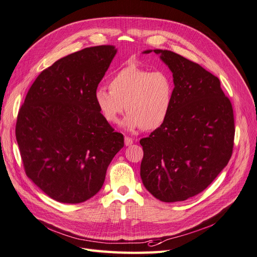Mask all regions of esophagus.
Returning <instances> with one entry per match:
<instances>
[{
  "mask_svg": "<svg viewBox=\"0 0 257 257\" xmlns=\"http://www.w3.org/2000/svg\"><path fill=\"white\" fill-rule=\"evenodd\" d=\"M134 144V140H132L131 138H129V137H125V145L126 146H130V145H132Z\"/></svg>",
  "mask_w": 257,
  "mask_h": 257,
  "instance_id": "esophagus-1",
  "label": "esophagus"
}]
</instances>
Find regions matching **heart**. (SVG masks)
I'll use <instances>...</instances> for the list:
<instances>
[{"instance_id":"heart-1","label":"heart","mask_w":257,"mask_h":257,"mask_svg":"<svg viewBox=\"0 0 257 257\" xmlns=\"http://www.w3.org/2000/svg\"><path fill=\"white\" fill-rule=\"evenodd\" d=\"M109 88L99 86L94 93L98 112L106 122L116 123L126 109L123 127L151 131L159 128L169 116L174 81L165 70L151 71L130 64L113 74Z\"/></svg>"}]
</instances>
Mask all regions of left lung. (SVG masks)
I'll list each match as a JSON object with an SVG mask.
<instances>
[{"label":"left lung","instance_id":"obj_1","mask_svg":"<svg viewBox=\"0 0 257 257\" xmlns=\"http://www.w3.org/2000/svg\"><path fill=\"white\" fill-rule=\"evenodd\" d=\"M154 52L173 73L174 97L168 118L140 141L141 178L158 200L180 202L204 191L227 165L235 138L233 106L220 80L202 66L169 50Z\"/></svg>","mask_w":257,"mask_h":257}]
</instances>
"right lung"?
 <instances>
[{"label": "right lung", "instance_id": "1", "mask_svg": "<svg viewBox=\"0 0 257 257\" xmlns=\"http://www.w3.org/2000/svg\"><path fill=\"white\" fill-rule=\"evenodd\" d=\"M85 48L43 70L21 105L16 139L27 176L53 200L78 204L101 189L123 136L99 114L94 93L116 54Z\"/></svg>", "mask_w": 257, "mask_h": 257}]
</instances>
